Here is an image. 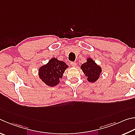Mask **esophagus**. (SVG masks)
<instances>
[{"mask_svg": "<svg viewBox=\"0 0 135 135\" xmlns=\"http://www.w3.org/2000/svg\"><path fill=\"white\" fill-rule=\"evenodd\" d=\"M70 64H71V65L73 67H75V66H76V65H77V64H76V62H71Z\"/></svg>", "mask_w": 135, "mask_h": 135, "instance_id": "1", "label": "esophagus"}]
</instances>
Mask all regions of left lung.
Returning <instances> with one entry per match:
<instances>
[{
	"label": "left lung",
	"instance_id": "obj_1",
	"mask_svg": "<svg viewBox=\"0 0 135 135\" xmlns=\"http://www.w3.org/2000/svg\"><path fill=\"white\" fill-rule=\"evenodd\" d=\"M81 69L87 77L88 81L90 83L97 81L102 71L101 67L97 65L91 58H87L86 62L81 65Z\"/></svg>",
	"mask_w": 135,
	"mask_h": 135
}]
</instances>
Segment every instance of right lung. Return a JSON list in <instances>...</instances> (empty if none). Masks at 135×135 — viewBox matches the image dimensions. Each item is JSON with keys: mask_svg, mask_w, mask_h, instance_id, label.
I'll return each instance as SVG.
<instances>
[{"mask_svg": "<svg viewBox=\"0 0 135 135\" xmlns=\"http://www.w3.org/2000/svg\"><path fill=\"white\" fill-rule=\"evenodd\" d=\"M67 68L68 65L64 61L52 58L48 63L39 68V78L48 86H56L60 83Z\"/></svg>", "mask_w": 135, "mask_h": 135, "instance_id": "add662e5", "label": "right lung"}]
</instances>
